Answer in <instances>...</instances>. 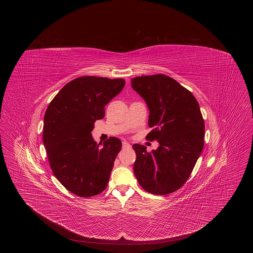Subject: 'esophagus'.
Returning <instances> with one entry per match:
<instances>
[{
	"instance_id": "obj_1",
	"label": "esophagus",
	"mask_w": 253,
	"mask_h": 253,
	"mask_svg": "<svg viewBox=\"0 0 253 253\" xmlns=\"http://www.w3.org/2000/svg\"><path fill=\"white\" fill-rule=\"evenodd\" d=\"M122 148H123V149H130V148H131V145L129 144L128 142H126V141H123V142H122Z\"/></svg>"
}]
</instances>
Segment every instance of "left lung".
<instances>
[{"label":"left lung","mask_w":253,"mask_h":253,"mask_svg":"<svg viewBox=\"0 0 253 253\" xmlns=\"http://www.w3.org/2000/svg\"><path fill=\"white\" fill-rule=\"evenodd\" d=\"M132 89L150 111L146 136L159 146L151 153L133 144V171L140 186L153 194H169L190 177L204 147L205 123L193 94L170 77L157 74L132 79Z\"/></svg>","instance_id":"8db88e82"}]
</instances>
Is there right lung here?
Instances as JSON below:
<instances>
[{
    "mask_svg": "<svg viewBox=\"0 0 253 253\" xmlns=\"http://www.w3.org/2000/svg\"><path fill=\"white\" fill-rule=\"evenodd\" d=\"M125 85L123 79L85 76L64 85L44 114L42 140L56 178L71 193L91 197L108 185L121 141L96 143L91 132L105 105Z\"/></svg>",
    "mask_w": 253,
    "mask_h": 253,
    "instance_id": "1",
    "label": "right lung"
}]
</instances>
